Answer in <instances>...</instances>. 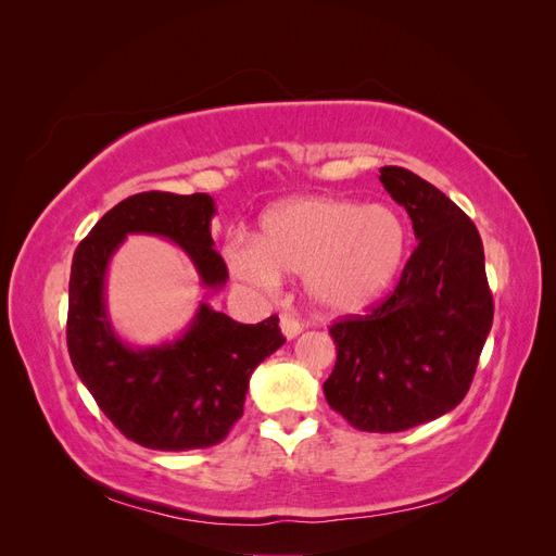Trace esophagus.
I'll use <instances>...</instances> for the list:
<instances>
[{"label":"esophagus","instance_id":"esophagus-1","mask_svg":"<svg viewBox=\"0 0 556 556\" xmlns=\"http://www.w3.org/2000/svg\"><path fill=\"white\" fill-rule=\"evenodd\" d=\"M280 331H282L285 339L292 341V339H296L301 331H304V325H301L294 315L285 313V315H280Z\"/></svg>","mask_w":556,"mask_h":556}]
</instances>
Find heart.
<instances>
[{
    "mask_svg": "<svg viewBox=\"0 0 556 556\" xmlns=\"http://www.w3.org/2000/svg\"><path fill=\"white\" fill-rule=\"evenodd\" d=\"M410 231L392 206L336 197H292L268 208L257 241L227 243L233 278L274 290L282 276H304L313 304L331 315L366 311L396 282Z\"/></svg>",
    "mask_w": 556,
    "mask_h": 556,
    "instance_id": "heart-1",
    "label": "heart"
}]
</instances>
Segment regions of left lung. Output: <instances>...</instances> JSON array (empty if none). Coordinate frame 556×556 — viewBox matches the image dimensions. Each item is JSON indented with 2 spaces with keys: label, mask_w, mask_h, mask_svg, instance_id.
<instances>
[{
  "label": "left lung",
  "mask_w": 556,
  "mask_h": 556,
  "mask_svg": "<svg viewBox=\"0 0 556 556\" xmlns=\"http://www.w3.org/2000/svg\"><path fill=\"white\" fill-rule=\"evenodd\" d=\"M380 182L408 211L419 243L382 304L331 325L336 366L325 396L355 429L394 433L459 406L494 301L470 217L403 166H382Z\"/></svg>",
  "instance_id": "8db88e82"
}]
</instances>
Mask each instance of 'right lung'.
<instances>
[{
  "label": "right lung",
  "mask_w": 556,
  "mask_h": 556,
  "mask_svg": "<svg viewBox=\"0 0 556 556\" xmlns=\"http://www.w3.org/2000/svg\"><path fill=\"white\" fill-rule=\"evenodd\" d=\"M213 197L141 192L99 220L74 252L66 348L80 382L129 441L182 452L217 445L243 415L250 376L285 343L278 317L239 325L201 301L190 327L162 345L131 348L106 311V271L129 233H153L182 248L201 285L229 278L213 250Z\"/></svg>",
  "instance_id": "1"
}]
</instances>
